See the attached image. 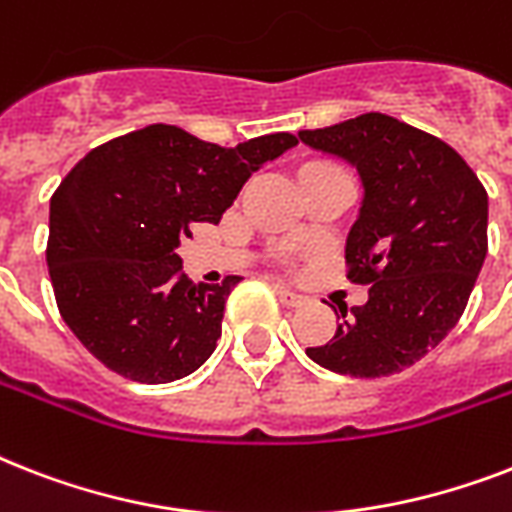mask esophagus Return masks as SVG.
Returning <instances> with one entry per match:
<instances>
[{"instance_id": "34e87169", "label": "esophagus", "mask_w": 512, "mask_h": 512, "mask_svg": "<svg viewBox=\"0 0 512 512\" xmlns=\"http://www.w3.org/2000/svg\"><path fill=\"white\" fill-rule=\"evenodd\" d=\"M273 289H276V295H279V300L287 305V308H300V305H305V297L297 295V292H292L289 287H281V284H276Z\"/></svg>"}]
</instances>
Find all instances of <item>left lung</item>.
I'll return each instance as SVG.
<instances>
[{"label": "left lung", "mask_w": 512, "mask_h": 512, "mask_svg": "<svg viewBox=\"0 0 512 512\" xmlns=\"http://www.w3.org/2000/svg\"><path fill=\"white\" fill-rule=\"evenodd\" d=\"M300 140L361 177L345 263L353 284H369L364 305L350 313L340 305L335 337L305 353L350 377L404 372L457 327L468 305L489 249L486 188L452 146L393 116L361 114L303 130Z\"/></svg>", "instance_id": "1"}]
</instances>
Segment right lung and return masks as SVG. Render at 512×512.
Returning <instances> with one entry per match:
<instances>
[{
	"mask_svg": "<svg viewBox=\"0 0 512 512\" xmlns=\"http://www.w3.org/2000/svg\"><path fill=\"white\" fill-rule=\"evenodd\" d=\"M297 146L273 132L233 148L151 124L92 148L50 199L47 268L76 340L127 380H180L217 345L239 284H193L175 249L193 223H220L241 185Z\"/></svg>",
	"mask_w": 512,
	"mask_h": 512,
	"instance_id": "obj_1",
	"label": "right lung"
}]
</instances>
